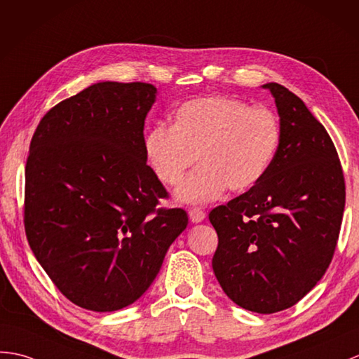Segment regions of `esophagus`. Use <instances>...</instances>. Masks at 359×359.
Here are the masks:
<instances>
[{"label":"esophagus","mask_w":359,"mask_h":359,"mask_svg":"<svg viewBox=\"0 0 359 359\" xmlns=\"http://www.w3.org/2000/svg\"><path fill=\"white\" fill-rule=\"evenodd\" d=\"M188 215H189V219H191V222H193V223L203 222L205 217H206L205 211L200 210V208H191V210L188 211Z\"/></svg>","instance_id":"obj_1"}]
</instances>
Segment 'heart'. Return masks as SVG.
Listing matches in <instances>:
<instances>
[{"label":"heart","instance_id":"heart-1","mask_svg":"<svg viewBox=\"0 0 359 359\" xmlns=\"http://www.w3.org/2000/svg\"><path fill=\"white\" fill-rule=\"evenodd\" d=\"M280 142V123L269 108L236 97H200L180 105L171 128L156 125L145 136V154L163 185H179L177 198L206 203L224 189L243 193L263 179Z\"/></svg>","mask_w":359,"mask_h":359}]
</instances>
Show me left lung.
I'll return each mask as SVG.
<instances>
[{
  "instance_id": "obj_1",
  "label": "left lung",
  "mask_w": 359,
  "mask_h": 359,
  "mask_svg": "<svg viewBox=\"0 0 359 359\" xmlns=\"http://www.w3.org/2000/svg\"><path fill=\"white\" fill-rule=\"evenodd\" d=\"M277 105L280 142L263 179L210 212L219 236L212 269L246 311L297 304L327 271L346 203L343 168L326 128L292 91L264 84Z\"/></svg>"
}]
</instances>
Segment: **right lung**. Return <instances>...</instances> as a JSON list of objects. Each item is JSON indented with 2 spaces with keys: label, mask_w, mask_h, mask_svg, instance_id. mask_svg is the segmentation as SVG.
Masks as SVG:
<instances>
[{
  "label": "right lung",
  "mask_w": 359,
  "mask_h": 359,
  "mask_svg": "<svg viewBox=\"0 0 359 359\" xmlns=\"http://www.w3.org/2000/svg\"><path fill=\"white\" fill-rule=\"evenodd\" d=\"M157 90L97 82L55 105L30 142L24 228L36 260L79 307L113 312L145 294L188 224L147 165Z\"/></svg>",
  "instance_id": "right-lung-1"
}]
</instances>
